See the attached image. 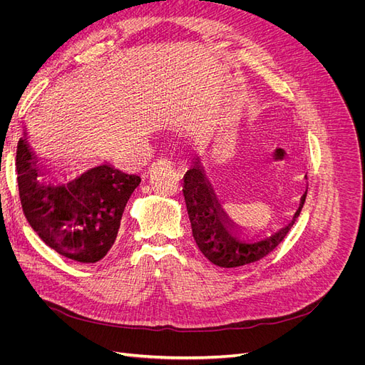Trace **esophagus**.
Returning a JSON list of instances; mask_svg holds the SVG:
<instances>
[{
  "label": "esophagus",
  "mask_w": 365,
  "mask_h": 365,
  "mask_svg": "<svg viewBox=\"0 0 365 365\" xmlns=\"http://www.w3.org/2000/svg\"><path fill=\"white\" fill-rule=\"evenodd\" d=\"M158 168H172V164H170V161H168V160L160 158V160H157L155 163H153V164L150 165L149 172H153V170L158 169Z\"/></svg>",
  "instance_id": "obj_1"
}]
</instances>
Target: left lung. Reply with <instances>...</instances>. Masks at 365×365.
<instances>
[{"instance_id": "8db88e82", "label": "left lung", "mask_w": 365, "mask_h": 365, "mask_svg": "<svg viewBox=\"0 0 365 365\" xmlns=\"http://www.w3.org/2000/svg\"><path fill=\"white\" fill-rule=\"evenodd\" d=\"M182 192L196 245L210 262L220 268L242 267V264L257 262L268 256L288 235L306 201L304 192L300 200V205H298L288 225L275 231L269 237L247 244V242L239 240L231 233V228H235V224L230 222L228 216L220 207L212 184L205 178L200 161H196L193 168L184 175Z\"/></svg>"}]
</instances>
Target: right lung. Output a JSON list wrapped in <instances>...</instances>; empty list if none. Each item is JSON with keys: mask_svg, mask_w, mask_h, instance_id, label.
Here are the masks:
<instances>
[{"mask_svg": "<svg viewBox=\"0 0 365 365\" xmlns=\"http://www.w3.org/2000/svg\"><path fill=\"white\" fill-rule=\"evenodd\" d=\"M27 140L19 138L16 175L19 200L30 227L61 256L96 263L114 245L129 196L141 178L106 163L67 184H46Z\"/></svg>", "mask_w": 365, "mask_h": 365, "instance_id": "obj_1", "label": "right lung"}]
</instances>
